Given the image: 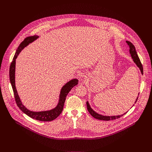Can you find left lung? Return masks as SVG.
I'll list each match as a JSON object with an SVG mask.
<instances>
[{"label": "left lung", "instance_id": "obj_1", "mask_svg": "<svg viewBox=\"0 0 152 152\" xmlns=\"http://www.w3.org/2000/svg\"><path fill=\"white\" fill-rule=\"evenodd\" d=\"M126 43L127 44V45L129 46V52H130V54H131V57L134 61V62H135V64L137 65V66L139 68V69L140 70V72L141 73L142 75H143V68H142V64L141 63V61L140 60V58L137 55V51H136V49H135V46L132 45V43L130 41H126ZM138 96H139V94H138ZM138 96L137 97L135 102V103L137 102V100H138ZM133 105V106H134ZM86 106H87V110L88 111V112L90 113V114L95 118L97 119V120H104V121H109V120H115V119H117V118H118L121 117H122L123 115H124L126 113L122 114V115H116V116H105V115H101V114H99L98 113H97L96 111H94L92 108L91 107L90 104H89V102L87 101L86 102Z\"/></svg>", "mask_w": 152, "mask_h": 152}]
</instances>
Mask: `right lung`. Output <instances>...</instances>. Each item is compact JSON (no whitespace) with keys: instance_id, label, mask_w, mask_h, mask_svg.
<instances>
[{"instance_id":"obj_1","label":"right lung","mask_w":152,"mask_h":152,"mask_svg":"<svg viewBox=\"0 0 152 152\" xmlns=\"http://www.w3.org/2000/svg\"><path fill=\"white\" fill-rule=\"evenodd\" d=\"M39 36L34 35L31 37H28L26 38L23 41L21 42V44L18 47L15 55L13 58L11 64L10 68V82L12 86V88L13 90L14 94L16 103L18 107L20 108V110L26 114L29 117L39 120L41 121H50L55 118H56L60 114L62 113L63 110L64 104L66 101V97L68 93L70 91V90L74 87L75 85L78 84V80L77 79H73L67 82L65 84L61 90L59 96V100L57 105L53 108V109L48 111H30L21 102L20 97L18 94L16 87H15V60L20 53V52L22 50L28 46L30 43L34 42L35 40L38 39Z\"/></svg>"}]
</instances>
